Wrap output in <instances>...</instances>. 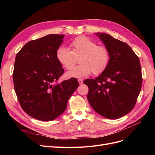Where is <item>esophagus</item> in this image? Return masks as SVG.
Returning a JSON list of instances; mask_svg holds the SVG:
<instances>
[{"instance_id": "1", "label": "esophagus", "mask_w": 155, "mask_h": 155, "mask_svg": "<svg viewBox=\"0 0 155 155\" xmlns=\"http://www.w3.org/2000/svg\"><path fill=\"white\" fill-rule=\"evenodd\" d=\"M83 81L82 79H78V82H79V84H82V83H83Z\"/></svg>"}]
</instances>
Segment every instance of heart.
<instances>
[{
	"label": "heart",
	"instance_id": "heart-1",
	"mask_svg": "<svg viewBox=\"0 0 155 155\" xmlns=\"http://www.w3.org/2000/svg\"><path fill=\"white\" fill-rule=\"evenodd\" d=\"M71 51L64 46H60L56 51L55 56L58 62L67 70L73 68L80 58L81 64L67 74L68 78H82L89 75H99L108 67L110 54L104 45H97L85 35L76 37L70 43Z\"/></svg>",
	"mask_w": 155,
	"mask_h": 155
}]
</instances>
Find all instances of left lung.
<instances>
[{
  "label": "left lung",
  "mask_w": 155,
  "mask_h": 155,
  "mask_svg": "<svg viewBox=\"0 0 155 155\" xmlns=\"http://www.w3.org/2000/svg\"><path fill=\"white\" fill-rule=\"evenodd\" d=\"M97 35L109 51L110 61L100 76L84 81L88 87L87 99L98 114L118 119L132 110L141 91L140 59L124 42L107 34Z\"/></svg>",
  "instance_id": "1"
}]
</instances>
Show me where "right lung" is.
I'll list each match as a JSON object with an SVG mask.
<instances>
[{"label": "right lung", "instance_id": "1", "mask_svg": "<svg viewBox=\"0 0 155 155\" xmlns=\"http://www.w3.org/2000/svg\"><path fill=\"white\" fill-rule=\"evenodd\" d=\"M63 35L50 34L27 43L14 63V89L22 109L37 120L51 121L65 110L79 87L76 78L59 83L64 70L56 58Z\"/></svg>", "mask_w": 155, "mask_h": 155}]
</instances>
